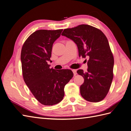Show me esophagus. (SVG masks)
I'll use <instances>...</instances> for the list:
<instances>
[{
    "label": "esophagus",
    "mask_w": 131,
    "mask_h": 131,
    "mask_svg": "<svg viewBox=\"0 0 131 131\" xmlns=\"http://www.w3.org/2000/svg\"><path fill=\"white\" fill-rule=\"evenodd\" d=\"M72 71H73V74H74V76H75L76 75H77V70H75V69H73L72 70Z\"/></svg>",
    "instance_id": "obj_1"
}]
</instances>
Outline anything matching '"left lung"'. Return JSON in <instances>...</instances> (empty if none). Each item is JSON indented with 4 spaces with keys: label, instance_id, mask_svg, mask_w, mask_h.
I'll return each mask as SVG.
<instances>
[{
    "label": "left lung",
    "instance_id": "left-lung-1",
    "mask_svg": "<svg viewBox=\"0 0 131 131\" xmlns=\"http://www.w3.org/2000/svg\"><path fill=\"white\" fill-rule=\"evenodd\" d=\"M62 35L75 42L79 57H89L88 71L77 70L84 79L80 87L82 96L90 102L102 100L108 93L114 77V59L107 37L99 29L84 24L64 29Z\"/></svg>",
    "mask_w": 131,
    "mask_h": 131
}]
</instances>
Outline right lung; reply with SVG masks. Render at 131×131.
Returning a JSON list of instances; mask_svg holds the SVG:
<instances>
[{
    "label": "right lung",
    "mask_w": 131,
    "mask_h": 131,
    "mask_svg": "<svg viewBox=\"0 0 131 131\" xmlns=\"http://www.w3.org/2000/svg\"><path fill=\"white\" fill-rule=\"evenodd\" d=\"M63 30H39L24 42L21 53L25 83L35 97L42 105L52 106L61 102L64 88L73 77L70 69L56 70L48 64L53 44Z\"/></svg>",
    "instance_id": "right-lung-1"
}]
</instances>
